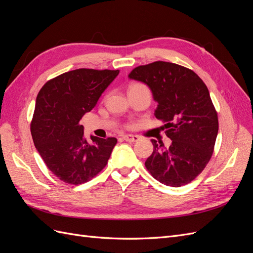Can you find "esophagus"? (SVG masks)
Masks as SVG:
<instances>
[{"label": "esophagus", "mask_w": 253, "mask_h": 253, "mask_svg": "<svg viewBox=\"0 0 253 253\" xmlns=\"http://www.w3.org/2000/svg\"><path fill=\"white\" fill-rule=\"evenodd\" d=\"M124 139L126 141H128V142H136V141L139 140V136H137V135H125Z\"/></svg>", "instance_id": "esophagus-1"}]
</instances>
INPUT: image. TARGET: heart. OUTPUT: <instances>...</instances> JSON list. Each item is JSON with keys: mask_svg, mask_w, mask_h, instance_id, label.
Segmentation results:
<instances>
[{"mask_svg": "<svg viewBox=\"0 0 253 253\" xmlns=\"http://www.w3.org/2000/svg\"><path fill=\"white\" fill-rule=\"evenodd\" d=\"M138 85H141V84H132V85L129 86V88H131V87H134V86H138Z\"/></svg>", "mask_w": 253, "mask_h": 253, "instance_id": "obj_1", "label": "heart"}]
</instances>
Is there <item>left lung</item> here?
<instances>
[{
    "label": "left lung",
    "mask_w": 253,
    "mask_h": 253,
    "mask_svg": "<svg viewBox=\"0 0 253 253\" xmlns=\"http://www.w3.org/2000/svg\"><path fill=\"white\" fill-rule=\"evenodd\" d=\"M128 78L149 86L158 103L155 117L166 122V135L172 140L169 149L151 140L154 150L145 168L166 186L187 185L209 163L218 132L208 87L193 71L165 61L136 67Z\"/></svg>",
    "instance_id": "8db88e82"
}]
</instances>
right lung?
<instances>
[{
    "label": "right lung",
    "mask_w": 253,
    "mask_h": 253,
    "mask_svg": "<svg viewBox=\"0 0 253 253\" xmlns=\"http://www.w3.org/2000/svg\"><path fill=\"white\" fill-rule=\"evenodd\" d=\"M119 71L79 68L44 84L37 96L30 131L48 169L71 185L86 182L108 164L117 139L83 134L80 119L95 108Z\"/></svg>",
    "instance_id": "add662e5"
}]
</instances>
